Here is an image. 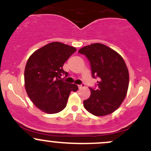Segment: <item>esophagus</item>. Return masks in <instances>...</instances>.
<instances>
[{
  "label": "esophagus",
  "mask_w": 151,
  "mask_h": 151,
  "mask_svg": "<svg viewBox=\"0 0 151 151\" xmlns=\"http://www.w3.org/2000/svg\"><path fill=\"white\" fill-rule=\"evenodd\" d=\"M85 87V85L84 84H80V85H78V88L79 89H82L83 88H84Z\"/></svg>",
  "instance_id": "1"
}]
</instances>
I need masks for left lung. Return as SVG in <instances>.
I'll list each match as a JSON object with an SVG mask.
<instances>
[{"label": "left lung", "mask_w": 151, "mask_h": 151, "mask_svg": "<svg viewBox=\"0 0 151 151\" xmlns=\"http://www.w3.org/2000/svg\"><path fill=\"white\" fill-rule=\"evenodd\" d=\"M89 60L92 77L99 79L90 88L91 96L83 101L85 109L96 116L111 114L126 97L129 87V71L123 58L106 45L99 43L85 46L78 51Z\"/></svg>", "instance_id": "obj_1"}]
</instances>
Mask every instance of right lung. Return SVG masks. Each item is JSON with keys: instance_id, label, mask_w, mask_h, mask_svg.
Returning a JSON list of instances; mask_svg holds the SVG:
<instances>
[{"instance_id": "obj_1", "label": "right lung", "mask_w": 151, "mask_h": 151, "mask_svg": "<svg viewBox=\"0 0 151 151\" xmlns=\"http://www.w3.org/2000/svg\"><path fill=\"white\" fill-rule=\"evenodd\" d=\"M76 48L60 42L50 43L35 51L25 68V86L29 98L36 107L48 114L58 113L66 107L71 91L78 87L63 81L65 62ZM65 78V77H63Z\"/></svg>"}]
</instances>
